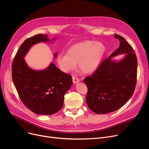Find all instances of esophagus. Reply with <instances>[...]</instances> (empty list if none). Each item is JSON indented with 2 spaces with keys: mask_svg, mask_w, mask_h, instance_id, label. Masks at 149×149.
I'll list each match as a JSON object with an SVG mask.
<instances>
[{
  "mask_svg": "<svg viewBox=\"0 0 149 149\" xmlns=\"http://www.w3.org/2000/svg\"><path fill=\"white\" fill-rule=\"evenodd\" d=\"M72 80H73V83H74V84L77 83L80 81V79H79V78H77V77H74V76L72 77Z\"/></svg>",
  "mask_w": 149,
  "mask_h": 149,
  "instance_id": "1",
  "label": "esophagus"
}]
</instances>
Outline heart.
<instances>
[{
  "label": "heart",
  "instance_id": "b5f03b06",
  "mask_svg": "<svg viewBox=\"0 0 149 149\" xmlns=\"http://www.w3.org/2000/svg\"><path fill=\"white\" fill-rule=\"evenodd\" d=\"M106 52L105 45L101 42L85 41L70 47L66 54H60L56 57V63L63 72L74 70L78 63L81 72L90 74L96 70Z\"/></svg>",
  "mask_w": 149,
  "mask_h": 149
}]
</instances>
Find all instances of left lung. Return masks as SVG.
Masks as SVG:
<instances>
[{
	"label": "left lung",
	"mask_w": 149,
	"mask_h": 149,
	"mask_svg": "<svg viewBox=\"0 0 149 149\" xmlns=\"http://www.w3.org/2000/svg\"><path fill=\"white\" fill-rule=\"evenodd\" d=\"M120 41L119 48L103 61L95 72L84 79L88 87L86 102L96 114H102L118 110L133 95L137 78L138 61L133 47L124 38L115 34ZM126 54L119 62L111 58Z\"/></svg>",
	"instance_id": "1"
}]
</instances>
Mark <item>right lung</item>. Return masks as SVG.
I'll use <instances>...</instances> for the list:
<instances>
[{
  "label": "right lung",
  "mask_w": 149,
  "mask_h": 149,
  "mask_svg": "<svg viewBox=\"0 0 149 149\" xmlns=\"http://www.w3.org/2000/svg\"><path fill=\"white\" fill-rule=\"evenodd\" d=\"M50 41L44 34L27 39L17 50L12 64V79L19 97L25 107L38 114L51 115L60 110L64 96L72 85L71 75L62 72L54 63L42 70L31 69L25 63L24 57L31 46ZM57 55L55 53V57Z\"/></svg>",
  "instance_id": "right-lung-1"
}]
</instances>
